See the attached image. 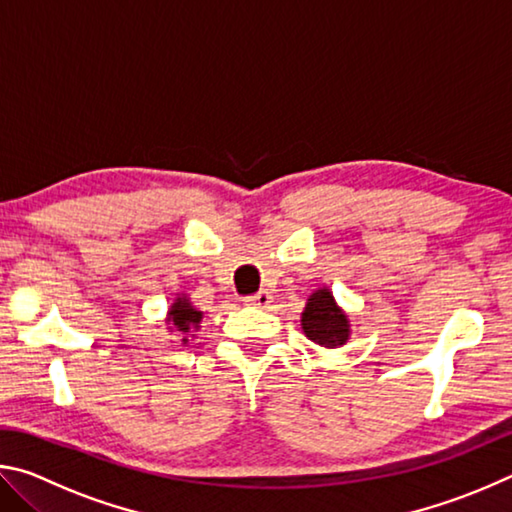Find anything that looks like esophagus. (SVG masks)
Instances as JSON below:
<instances>
[{
	"label": "esophagus",
	"instance_id": "1",
	"mask_svg": "<svg viewBox=\"0 0 512 512\" xmlns=\"http://www.w3.org/2000/svg\"><path fill=\"white\" fill-rule=\"evenodd\" d=\"M271 300H273V296L268 291H257V293H253V296L244 298L248 307H266V305H271Z\"/></svg>",
	"mask_w": 512,
	"mask_h": 512
}]
</instances>
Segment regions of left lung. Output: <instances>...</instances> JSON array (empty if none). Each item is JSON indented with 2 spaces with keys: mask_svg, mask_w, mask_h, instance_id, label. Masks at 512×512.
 Here are the masks:
<instances>
[{
  "mask_svg": "<svg viewBox=\"0 0 512 512\" xmlns=\"http://www.w3.org/2000/svg\"><path fill=\"white\" fill-rule=\"evenodd\" d=\"M302 329L307 339L320 348H339L350 339V320L343 309L336 305L332 291L327 287L318 289L307 298V307L302 311Z\"/></svg>",
  "mask_w": 512,
  "mask_h": 512,
  "instance_id": "1",
  "label": "left lung"
}]
</instances>
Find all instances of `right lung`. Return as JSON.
<instances>
[{"instance_id": "1", "label": "right lung", "mask_w": 512, "mask_h": 512, "mask_svg": "<svg viewBox=\"0 0 512 512\" xmlns=\"http://www.w3.org/2000/svg\"><path fill=\"white\" fill-rule=\"evenodd\" d=\"M203 320V311H198L192 302H189L187 296H180L173 302L169 314H167V325L171 332L183 334V343H187L189 332H196L201 327Z\"/></svg>"}]
</instances>
